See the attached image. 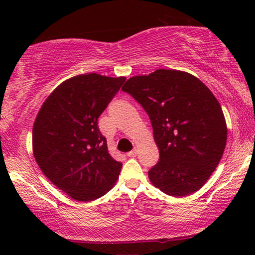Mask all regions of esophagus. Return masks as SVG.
Segmentation results:
<instances>
[{
	"label": "esophagus",
	"instance_id": "obj_1",
	"mask_svg": "<svg viewBox=\"0 0 255 255\" xmlns=\"http://www.w3.org/2000/svg\"><path fill=\"white\" fill-rule=\"evenodd\" d=\"M136 155H137V149L136 148H133L132 150H130V152L127 153V156H129V157H133V156H136Z\"/></svg>",
	"mask_w": 255,
	"mask_h": 255
}]
</instances>
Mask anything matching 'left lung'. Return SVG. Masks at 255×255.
<instances>
[{"instance_id": "8db88e82", "label": "left lung", "mask_w": 255, "mask_h": 255, "mask_svg": "<svg viewBox=\"0 0 255 255\" xmlns=\"http://www.w3.org/2000/svg\"><path fill=\"white\" fill-rule=\"evenodd\" d=\"M123 91L143 107L152 124L159 159L148 171L150 182L174 197L198 191L226 145V122L217 99L197 77L175 70L130 77Z\"/></svg>"}]
</instances>
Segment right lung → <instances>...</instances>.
<instances>
[{"label": "right lung", "mask_w": 255, "mask_h": 255, "mask_svg": "<svg viewBox=\"0 0 255 255\" xmlns=\"http://www.w3.org/2000/svg\"><path fill=\"white\" fill-rule=\"evenodd\" d=\"M125 81L96 73L74 76L57 86L38 112L34 158L48 180L73 199L96 200L118 179L123 163L110 156L98 119Z\"/></svg>", "instance_id": "right-lung-1"}]
</instances>
